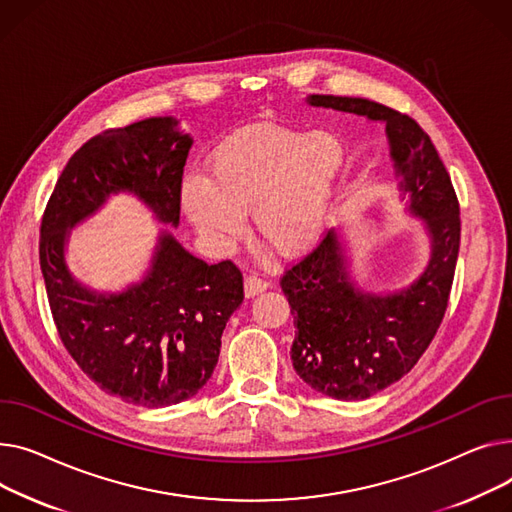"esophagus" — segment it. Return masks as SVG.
<instances>
[{
  "mask_svg": "<svg viewBox=\"0 0 512 512\" xmlns=\"http://www.w3.org/2000/svg\"><path fill=\"white\" fill-rule=\"evenodd\" d=\"M268 287H270V285H268L264 279H260L258 275H250V277H246V281H244L246 297H254V295H258V293L266 291Z\"/></svg>",
  "mask_w": 512,
  "mask_h": 512,
  "instance_id": "esophagus-1",
  "label": "esophagus"
}]
</instances>
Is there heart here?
Instances as JSON below:
<instances>
[{
  "mask_svg": "<svg viewBox=\"0 0 512 512\" xmlns=\"http://www.w3.org/2000/svg\"><path fill=\"white\" fill-rule=\"evenodd\" d=\"M347 167L333 132L258 124L227 138L210 157L206 179H188V219L221 248L246 233L254 208L262 242L283 256L302 254L326 233Z\"/></svg>",
  "mask_w": 512,
  "mask_h": 512,
  "instance_id": "obj_1",
  "label": "heart"
}]
</instances>
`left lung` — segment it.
Returning <instances> with one entry per match:
<instances>
[{
    "mask_svg": "<svg viewBox=\"0 0 512 512\" xmlns=\"http://www.w3.org/2000/svg\"><path fill=\"white\" fill-rule=\"evenodd\" d=\"M308 103L386 126L401 198L430 237L426 270L395 293H366L351 281L335 229L281 277L297 328V376L326 397L362 401L401 380L436 335L459 256V200L430 136L409 115L359 97L310 95Z\"/></svg>",
    "mask_w": 512,
    "mask_h": 512,
    "instance_id": "8db88e82",
    "label": "left lung"
}]
</instances>
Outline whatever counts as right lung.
Masks as SVG:
<instances>
[{
	"label": "right lung",
	"mask_w": 512,
	"mask_h": 512,
	"mask_svg": "<svg viewBox=\"0 0 512 512\" xmlns=\"http://www.w3.org/2000/svg\"><path fill=\"white\" fill-rule=\"evenodd\" d=\"M190 148L173 117L105 130L72 155L41 221V273L59 339L101 390L140 407L182 403L213 376L225 324L244 302V277L231 260L206 264L161 231L144 279L103 293L74 279L66 244L119 192L177 227Z\"/></svg>",
	"instance_id": "obj_1"
}]
</instances>
